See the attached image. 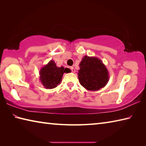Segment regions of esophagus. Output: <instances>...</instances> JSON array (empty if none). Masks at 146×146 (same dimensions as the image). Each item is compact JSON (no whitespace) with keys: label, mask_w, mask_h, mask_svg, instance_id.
<instances>
[{"label":"esophagus","mask_w":146,"mask_h":146,"mask_svg":"<svg viewBox=\"0 0 146 146\" xmlns=\"http://www.w3.org/2000/svg\"><path fill=\"white\" fill-rule=\"evenodd\" d=\"M70 69H71V71H72L73 73H75V68H74L73 67H71Z\"/></svg>","instance_id":"1"}]
</instances>
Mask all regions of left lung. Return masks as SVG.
Listing matches in <instances>:
<instances>
[{"mask_svg": "<svg viewBox=\"0 0 146 146\" xmlns=\"http://www.w3.org/2000/svg\"><path fill=\"white\" fill-rule=\"evenodd\" d=\"M79 82L90 91H97L104 87L109 81V73L99 58L85 56L80 63Z\"/></svg>", "mask_w": 146, "mask_h": 146, "instance_id": "left-lung-1", "label": "left lung"}]
</instances>
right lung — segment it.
Wrapping results in <instances>:
<instances>
[{
	"label": "right lung",
	"mask_w": 146,
	"mask_h": 146,
	"mask_svg": "<svg viewBox=\"0 0 146 146\" xmlns=\"http://www.w3.org/2000/svg\"><path fill=\"white\" fill-rule=\"evenodd\" d=\"M70 70L64 69L63 66L58 68L53 60H50L40 71V80L44 88L53 89L56 88L61 82L63 74L69 73Z\"/></svg>",
	"instance_id": "1"
}]
</instances>
